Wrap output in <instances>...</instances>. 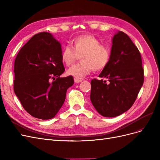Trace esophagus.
Masks as SVG:
<instances>
[{
    "label": "esophagus",
    "mask_w": 160,
    "mask_h": 160,
    "mask_svg": "<svg viewBox=\"0 0 160 160\" xmlns=\"http://www.w3.org/2000/svg\"><path fill=\"white\" fill-rule=\"evenodd\" d=\"M74 81H75V82L76 83H80V82H81L82 81H83V79H78V78H75Z\"/></svg>",
    "instance_id": "1"
}]
</instances>
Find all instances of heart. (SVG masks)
Segmentation results:
<instances>
[{"label": "heart", "mask_w": 160, "mask_h": 160, "mask_svg": "<svg viewBox=\"0 0 160 160\" xmlns=\"http://www.w3.org/2000/svg\"><path fill=\"white\" fill-rule=\"evenodd\" d=\"M72 47L65 46L61 51V61L69 67L79 59V63L67 71V74L77 78H82L92 71H101L105 69L111 59V50L101 44L98 38L92 35H82L75 37L71 41Z\"/></svg>", "instance_id": "heart-1"}]
</instances>
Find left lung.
<instances>
[{"instance_id": "1", "label": "left lung", "mask_w": 160, "mask_h": 160, "mask_svg": "<svg viewBox=\"0 0 160 160\" xmlns=\"http://www.w3.org/2000/svg\"><path fill=\"white\" fill-rule=\"evenodd\" d=\"M109 64L91 81V103L104 117L113 118L132 108L144 81L141 54L127 34L119 31L113 38Z\"/></svg>"}]
</instances>
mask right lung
<instances>
[{
  "label": "right lung",
  "instance_id": "right-lung-1",
  "mask_svg": "<svg viewBox=\"0 0 160 160\" xmlns=\"http://www.w3.org/2000/svg\"><path fill=\"white\" fill-rule=\"evenodd\" d=\"M60 42L49 32L34 35L14 61L13 88L27 113L41 119L54 118L62 107L73 77H61L65 68Z\"/></svg>",
  "mask_w": 160,
  "mask_h": 160
}]
</instances>
